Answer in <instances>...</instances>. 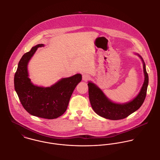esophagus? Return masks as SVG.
<instances>
[{"label": "esophagus", "mask_w": 160, "mask_h": 160, "mask_svg": "<svg viewBox=\"0 0 160 160\" xmlns=\"http://www.w3.org/2000/svg\"><path fill=\"white\" fill-rule=\"evenodd\" d=\"M91 78L90 76L88 74H84L82 75V80L84 81H88Z\"/></svg>", "instance_id": "34e87169"}]
</instances>
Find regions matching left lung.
Masks as SVG:
<instances>
[{
    "instance_id": "8db88e82",
    "label": "left lung",
    "mask_w": 160,
    "mask_h": 160,
    "mask_svg": "<svg viewBox=\"0 0 160 160\" xmlns=\"http://www.w3.org/2000/svg\"><path fill=\"white\" fill-rule=\"evenodd\" d=\"M143 63L145 74L143 84L137 97L129 103L124 104L114 103L107 98L97 86L91 82H89V97L92 108L97 114L112 120L122 119L136 112L142 106L146 97L148 84V76L143 61Z\"/></svg>"
}]
</instances>
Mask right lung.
<instances>
[{"label": "right lung", "mask_w": 160, "mask_h": 160, "mask_svg": "<svg viewBox=\"0 0 160 160\" xmlns=\"http://www.w3.org/2000/svg\"><path fill=\"white\" fill-rule=\"evenodd\" d=\"M38 44L25 53L20 60L15 74L14 85L23 108L35 116L46 119H55L63 114L77 84L81 81L80 74L63 78L49 88L33 85L28 78L27 65L38 47Z\"/></svg>", "instance_id": "add662e5"}]
</instances>
